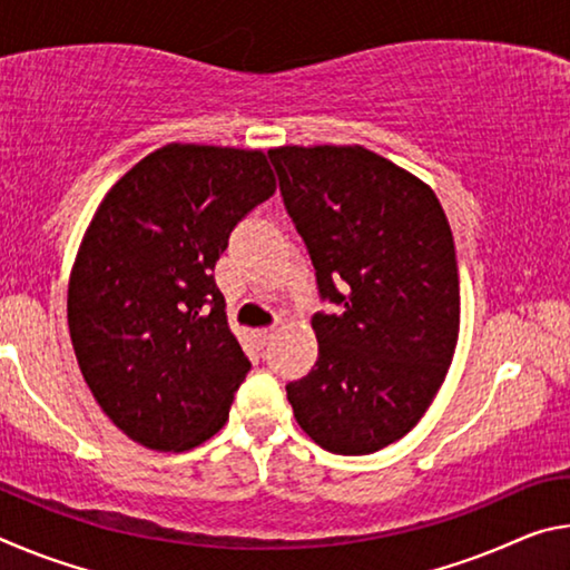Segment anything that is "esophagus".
<instances>
[{
  "instance_id": "esophagus-1",
  "label": "esophagus",
  "mask_w": 570,
  "mask_h": 570,
  "mask_svg": "<svg viewBox=\"0 0 570 570\" xmlns=\"http://www.w3.org/2000/svg\"><path fill=\"white\" fill-rule=\"evenodd\" d=\"M272 336H274V326H266V330H258L256 332V340H258V344H262V346H266L268 342H272Z\"/></svg>"
}]
</instances>
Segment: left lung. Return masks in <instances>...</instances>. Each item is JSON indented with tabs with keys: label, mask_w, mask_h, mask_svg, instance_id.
Wrapping results in <instances>:
<instances>
[{
	"label": "left lung",
	"mask_w": 570,
	"mask_h": 570,
	"mask_svg": "<svg viewBox=\"0 0 570 570\" xmlns=\"http://www.w3.org/2000/svg\"><path fill=\"white\" fill-rule=\"evenodd\" d=\"M322 302L320 356L286 384L294 417L336 455H370L414 428L458 344L452 230L422 180L360 146L268 150Z\"/></svg>",
	"instance_id": "1"
}]
</instances>
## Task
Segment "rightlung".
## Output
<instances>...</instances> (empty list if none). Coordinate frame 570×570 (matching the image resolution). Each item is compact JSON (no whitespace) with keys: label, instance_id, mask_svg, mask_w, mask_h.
Masks as SVG:
<instances>
[{"label":"right lung","instance_id":"add662e5","mask_svg":"<svg viewBox=\"0 0 570 570\" xmlns=\"http://www.w3.org/2000/svg\"><path fill=\"white\" fill-rule=\"evenodd\" d=\"M276 190L258 150L170 146L115 183L75 258L67 322L102 412L153 450L214 438L250 370L214 268Z\"/></svg>","mask_w":570,"mask_h":570}]
</instances>
